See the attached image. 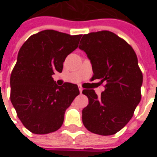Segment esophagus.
I'll list each match as a JSON object with an SVG mask.
<instances>
[{"instance_id":"34e87169","label":"esophagus","mask_w":157,"mask_h":157,"mask_svg":"<svg viewBox=\"0 0 157 157\" xmlns=\"http://www.w3.org/2000/svg\"><path fill=\"white\" fill-rule=\"evenodd\" d=\"M78 90L80 91V93H82V91H83V88L81 87V86H78Z\"/></svg>"}]
</instances>
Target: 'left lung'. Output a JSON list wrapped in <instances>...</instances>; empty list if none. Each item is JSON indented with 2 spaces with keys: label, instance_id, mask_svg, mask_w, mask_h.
<instances>
[{
  "label": "left lung",
  "instance_id": "obj_1",
  "mask_svg": "<svg viewBox=\"0 0 157 157\" xmlns=\"http://www.w3.org/2000/svg\"><path fill=\"white\" fill-rule=\"evenodd\" d=\"M78 48L91 61L92 79L105 84L100 97L92 89L82 91L89 99L82 110L83 124L98 135L116 134L129 123L141 100L143 74L136 54L127 42L109 31L85 34Z\"/></svg>",
  "mask_w": 157,
  "mask_h": 157
}]
</instances>
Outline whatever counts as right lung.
<instances>
[{"instance_id":"obj_1","label":"right lung","mask_w":157,"mask_h":157,"mask_svg":"<svg viewBox=\"0 0 157 157\" xmlns=\"http://www.w3.org/2000/svg\"><path fill=\"white\" fill-rule=\"evenodd\" d=\"M82 35L44 30L30 36L18 52L10 77V99L23 125L34 134L58 130L66 110L79 94L77 85L59 86L55 72H62L67 55L78 46Z\"/></svg>"}]
</instances>
